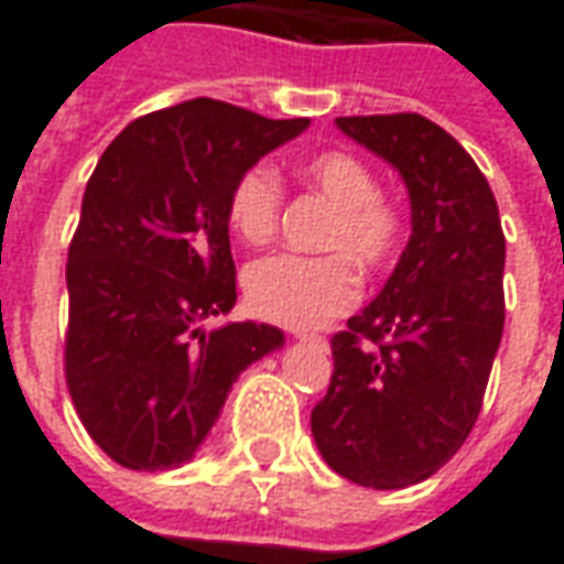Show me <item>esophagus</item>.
<instances>
[{
    "instance_id": "34e87169",
    "label": "esophagus",
    "mask_w": 564,
    "mask_h": 564,
    "mask_svg": "<svg viewBox=\"0 0 564 564\" xmlns=\"http://www.w3.org/2000/svg\"><path fill=\"white\" fill-rule=\"evenodd\" d=\"M295 338L305 344H314V347H319V350H323V347H329V341H326L323 335H317V332H295Z\"/></svg>"
}]
</instances>
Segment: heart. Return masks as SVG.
Returning <instances> with one entry per match:
<instances>
[{
  "label": "heart",
  "instance_id": "obj_1",
  "mask_svg": "<svg viewBox=\"0 0 564 564\" xmlns=\"http://www.w3.org/2000/svg\"><path fill=\"white\" fill-rule=\"evenodd\" d=\"M299 181L332 205L323 232L326 257L278 253L253 262L245 274V293L259 317L307 329L344 314L359 299L354 263L366 271L390 265L402 247L404 217L392 198L380 196L371 165L347 150H323L299 162ZM281 177L269 165H253L235 181L226 205L232 232L245 245H265L281 220Z\"/></svg>",
  "mask_w": 564,
  "mask_h": 564
}]
</instances>
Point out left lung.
Wrapping results in <instances>:
<instances>
[{
  "label": "left lung",
  "mask_w": 564,
  "mask_h": 564,
  "mask_svg": "<svg viewBox=\"0 0 564 564\" xmlns=\"http://www.w3.org/2000/svg\"><path fill=\"white\" fill-rule=\"evenodd\" d=\"M390 162L411 198V238L375 302L332 338V383L311 432L332 471L404 489L465 444L505 329V232L477 162L420 115L338 117Z\"/></svg>",
  "instance_id": "8db88e82"
}]
</instances>
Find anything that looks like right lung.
Wrapping results in <instances>:
<instances>
[{
  "instance_id": "1",
  "label": "right lung",
  "mask_w": 564,
  "mask_h": 564,
  "mask_svg": "<svg viewBox=\"0 0 564 564\" xmlns=\"http://www.w3.org/2000/svg\"><path fill=\"white\" fill-rule=\"evenodd\" d=\"M307 123L189 99L132 120L102 153L68 247L66 383L117 465L181 468L238 375L286 341L269 323H202L238 299L226 217L235 181Z\"/></svg>"
}]
</instances>
